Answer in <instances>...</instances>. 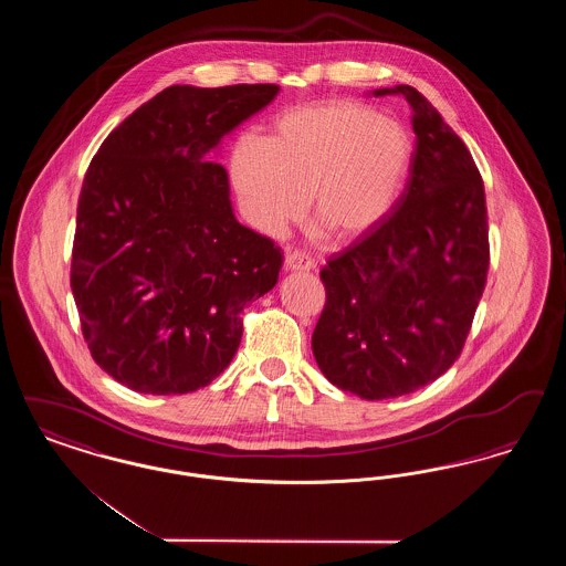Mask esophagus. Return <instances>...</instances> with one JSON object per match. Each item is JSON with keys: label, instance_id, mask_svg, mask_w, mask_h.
Instances as JSON below:
<instances>
[{"label": "esophagus", "instance_id": "34e87169", "mask_svg": "<svg viewBox=\"0 0 566 566\" xmlns=\"http://www.w3.org/2000/svg\"><path fill=\"white\" fill-rule=\"evenodd\" d=\"M314 268H316V263L298 250H289L284 256V270L286 271H312Z\"/></svg>", "mask_w": 566, "mask_h": 566}]
</instances>
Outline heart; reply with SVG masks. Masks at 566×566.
<instances>
[{
  "mask_svg": "<svg viewBox=\"0 0 566 566\" xmlns=\"http://www.w3.org/2000/svg\"><path fill=\"white\" fill-rule=\"evenodd\" d=\"M413 155L401 120L350 102H324L284 114L268 142L245 137L231 178L245 218L280 235L305 197L316 220L350 242L390 214Z\"/></svg>",
  "mask_w": 566,
  "mask_h": 566,
  "instance_id": "b5f03b06",
  "label": "heart"
}]
</instances>
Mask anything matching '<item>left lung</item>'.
<instances>
[{
    "label": "left lung",
    "instance_id": "1",
    "mask_svg": "<svg viewBox=\"0 0 566 566\" xmlns=\"http://www.w3.org/2000/svg\"><path fill=\"white\" fill-rule=\"evenodd\" d=\"M416 150L395 210L321 271L312 335L324 377L367 401L409 395L460 356L490 265L484 180L464 142L409 84Z\"/></svg>",
    "mask_w": 566,
    "mask_h": 566
}]
</instances>
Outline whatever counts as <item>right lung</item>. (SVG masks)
<instances>
[{
	"label": "right lung",
	"instance_id": "1",
	"mask_svg": "<svg viewBox=\"0 0 566 566\" xmlns=\"http://www.w3.org/2000/svg\"><path fill=\"white\" fill-rule=\"evenodd\" d=\"M277 84H176L104 139L82 182L72 293L93 360L146 395H187L220 376L243 307L282 268L273 240L238 222L210 153Z\"/></svg>",
	"mask_w": 566,
	"mask_h": 566
}]
</instances>
